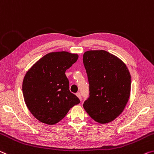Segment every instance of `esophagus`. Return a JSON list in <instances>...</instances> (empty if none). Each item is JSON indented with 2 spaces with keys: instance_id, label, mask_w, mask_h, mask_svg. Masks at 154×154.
Wrapping results in <instances>:
<instances>
[{
  "instance_id": "34e87169",
  "label": "esophagus",
  "mask_w": 154,
  "mask_h": 154,
  "mask_svg": "<svg viewBox=\"0 0 154 154\" xmlns=\"http://www.w3.org/2000/svg\"><path fill=\"white\" fill-rule=\"evenodd\" d=\"M76 95H77V97L79 98L80 100L81 101V100H82V95H81V94H80V92H78L77 94H76Z\"/></svg>"
}]
</instances>
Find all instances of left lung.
<instances>
[{"label":"left lung","mask_w":154,"mask_h":154,"mask_svg":"<svg viewBox=\"0 0 154 154\" xmlns=\"http://www.w3.org/2000/svg\"><path fill=\"white\" fill-rule=\"evenodd\" d=\"M83 63L89 84V97L83 107L95 122H112L123 112L130 97L131 76L126 65L102 50L85 52Z\"/></svg>","instance_id":"obj_1"}]
</instances>
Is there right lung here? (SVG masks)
Wrapping results in <instances>:
<instances>
[{
    "mask_svg": "<svg viewBox=\"0 0 154 154\" xmlns=\"http://www.w3.org/2000/svg\"><path fill=\"white\" fill-rule=\"evenodd\" d=\"M78 59L79 55L67 52H50L26 72L22 83L24 99L30 112L39 122L55 124L80 102L70 92L65 75Z\"/></svg>",
    "mask_w": 154,
    "mask_h": 154,
    "instance_id": "1",
    "label": "right lung"
}]
</instances>
